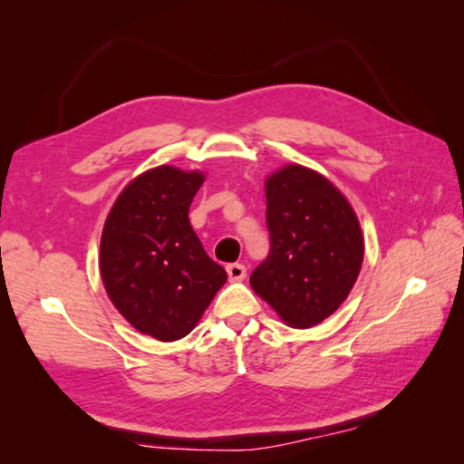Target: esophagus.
I'll use <instances>...</instances> for the list:
<instances>
[{
	"label": "esophagus",
	"mask_w": 464,
	"mask_h": 464,
	"mask_svg": "<svg viewBox=\"0 0 464 464\" xmlns=\"http://www.w3.org/2000/svg\"><path fill=\"white\" fill-rule=\"evenodd\" d=\"M227 273L230 276V280H234V283H237V280H244L246 278V266L242 263H230L227 266Z\"/></svg>",
	"instance_id": "1"
}]
</instances>
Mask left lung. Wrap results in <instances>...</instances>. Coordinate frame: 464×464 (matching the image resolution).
<instances>
[{
  "mask_svg": "<svg viewBox=\"0 0 464 464\" xmlns=\"http://www.w3.org/2000/svg\"><path fill=\"white\" fill-rule=\"evenodd\" d=\"M271 254L249 285L286 325L314 327L353 290L363 236L353 205L331 179L286 164L265 179Z\"/></svg>",
  "mask_w": 464,
  "mask_h": 464,
  "instance_id": "8db88e82",
  "label": "left lung"
}]
</instances>
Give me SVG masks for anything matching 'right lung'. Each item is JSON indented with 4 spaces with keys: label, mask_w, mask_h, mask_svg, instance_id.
Segmentation results:
<instances>
[{
    "label": "right lung",
    "mask_w": 464,
    "mask_h": 464,
    "mask_svg": "<svg viewBox=\"0 0 464 464\" xmlns=\"http://www.w3.org/2000/svg\"><path fill=\"white\" fill-rule=\"evenodd\" d=\"M203 181L199 170L150 168L123 188L104 222L98 263L108 298L162 343L189 334L228 278L188 218Z\"/></svg>",
    "instance_id": "right-lung-1"
}]
</instances>
